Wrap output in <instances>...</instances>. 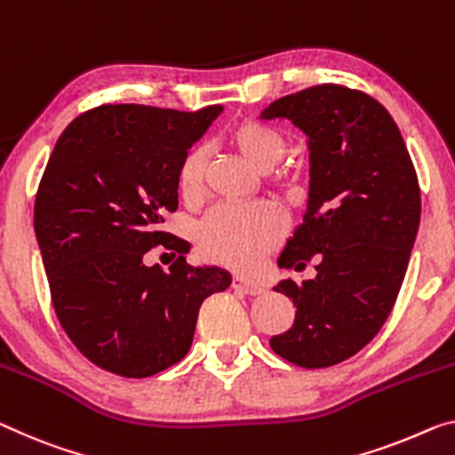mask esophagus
<instances>
[{
	"mask_svg": "<svg viewBox=\"0 0 455 455\" xmlns=\"http://www.w3.org/2000/svg\"><path fill=\"white\" fill-rule=\"evenodd\" d=\"M232 286H234L235 291L246 292V295H260V292L264 291L262 284H258V283H254V281H248V278H243V276H240V275H235V276L232 278Z\"/></svg>",
	"mask_w": 455,
	"mask_h": 455,
	"instance_id": "1",
	"label": "esophagus"
}]
</instances>
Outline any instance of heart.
Wrapping results in <instances>:
<instances>
[{
	"mask_svg": "<svg viewBox=\"0 0 455 455\" xmlns=\"http://www.w3.org/2000/svg\"><path fill=\"white\" fill-rule=\"evenodd\" d=\"M226 142L251 169L268 172L281 163L289 148V140L275 125L242 120L226 132ZM270 180L278 187L295 188L299 172L291 169L272 171ZM205 152L188 150L177 169V187L180 197L188 204L204 195ZM283 235V220L268 205L218 207L199 223L195 232L197 251L209 262L240 270L254 268Z\"/></svg>",
	"mask_w": 455,
	"mask_h": 455,
	"instance_id": "heart-1",
	"label": "heart"
}]
</instances>
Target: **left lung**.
<instances>
[{
	"label": "left lung",
	"mask_w": 455,
	"mask_h": 455,
	"mask_svg": "<svg viewBox=\"0 0 455 455\" xmlns=\"http://www.w3.org/2000/svg\"><path fill=\"white\" fill-rule=\"evenodd\" d=\"M260 117L291 120L309 146V199L278 267L317 260L315 278L275 286L297 313L270 347L303 368L339 364L380 331L401 291L421 220L415 166L393 117L362 91L315 85Z\"/></svg>",
	"instance_id": "1"
}]
</instances>
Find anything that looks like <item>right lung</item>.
Here are the masks:
<instances>
[{
    "instance_id": "1",
    "label": "right lung",
    "mask_w": 455,
    "mask_h": 455,
    "mask_svg": "<svg viewBox=\"0 0 455 455\" xmlns=\"http://www.w3.org/2000/svg\"><path fill=\"white\" fill-rule=\"evenodd\" d=\"M221 106L195 114L100 106L62 132L42 174L34 232L62 330L108 372L146 379L183 360L199 307L232 275L187 264V246L160 232L177 212V169ZM155 245L179 253L169 271L146 267Z\"/></svg>"
}]
</instances>
